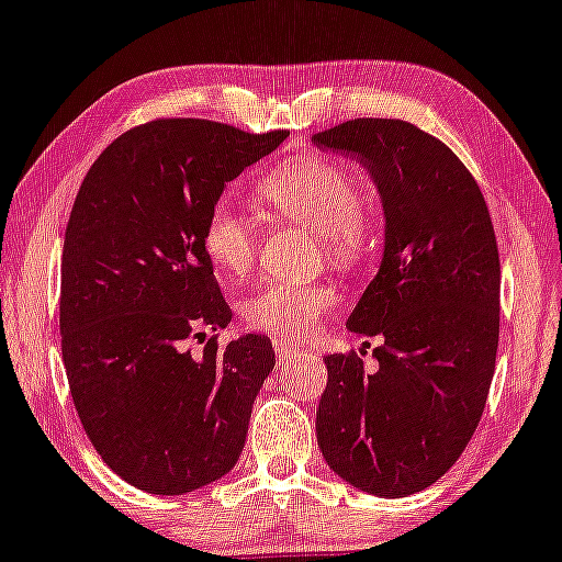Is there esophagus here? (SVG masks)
<instances>
[{
  "mask_svg": "<svg viewBox=\"0 0 562 562\" xmlns=\"http://www.w3.org/2000/svg\"><path fill=\"white\" fill-rule=\"evenodd\" d=\"M272 347H274V355H277V360H280V363H293V360H297L303 355L301 350H297V347L282 342V339H274Z\"/></svg>",
  "mask_w": 562,
  "mask_h": 562,
  "instance_id": "obj_1",
  "label": "esophagus"
}]
</instances>
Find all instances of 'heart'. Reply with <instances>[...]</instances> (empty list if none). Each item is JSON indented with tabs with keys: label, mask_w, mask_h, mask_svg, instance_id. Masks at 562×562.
Wrapping results in <instances>:
<instances>
[{
	"label": "heart",
	"mask_w": 562,
	"mask_h": 562,
	"mask_svg": "<svg viewBox=\"0 0 562 562\" xmlns=\"http://www.w3.org/2000/svg\"><path fill=\"white\" fill-rule=\"evenodd\" d=\"M261 196L282 220L318 236L331 267L355 272L371 259L373 231L360 207L358 181L337 162L297 155L269 170ZM202 244L217 272L238 280L259 257V228L248 212L217 202L204 223ZM334 303L337 290L322 282H269L240 303V318L254 331L303 339Z\"/></svg>",
	"instance_id": "1"
}]
</instances>
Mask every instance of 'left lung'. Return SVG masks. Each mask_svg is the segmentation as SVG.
Segmentation results:
<instances>
[{
  "label": "left lung",
  "mask_w": 562,
  "mask_h": 562,
  "mask_svg": "<svg viewBox=\"0 0 562 562\" xmlns=\"http://www.w3.org/2000/svg\"><path fill=\"white\" fill-rule=\"evenodd\" d=\"M311 142L363 162L386 215L381 269L347 318L379 339V366L326 355L318 449L350 485L404 498L451 470L485 412L501 329L493 220L464 162L415 124L355 119Z\"/></svg>",
  "instance_id": "left-lung-1"
}]
</instances>
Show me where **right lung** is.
Here are the masks:
<instances>
[{"instance_id": "right-lung-1", "label": "right lung", "mask_w": 562, "mask_h": 562, "mask_svg": "<svg viewBox=\"0 0 562 562\" xmlns=\"http://www.w3.org/2000/svg\"><path fill=\"white\" fill-rule=\"evenodd\" d=\"M290 132L251 134L207 119H155L124 132L77 191L61 254L59 329L69 392L90 443L130 485L183 495L228 474L274 368L246 334L199 358L231 308L202 233L225 183Z\"/></svg>"}]
</instances>
